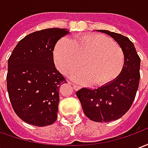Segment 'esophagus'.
I'll list each match as a JSON object with an SVG mask.
<instances>
[{
    "label": "esophagus",
    "instance_id": "esophagus-1",
    "mask_svg": "<svg viewBox=\"0 0 148 148\" xmlns=\"http://www.w3.org/2000/svg\"><path fill=\"white\" fill-rule=\"evenodd\" d=\"M73 88H74V90H77L80 89V87L78 86H76V85H73Z\"/></svg>",
    "mask_w": 148,
    "mask_h": 148
}]
</instances>
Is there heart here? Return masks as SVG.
<instances>
[{"instance_id": "1", "label": "heart", "mask_w": 148, "mask_h": 148, "mask_svg": "<svg viewBox=\"0 0 148 148\" xmlns=\"http://www.w3.org/2000/svg\"><path fill=\"white\" fill-rule=\"evenodd\" d=\"M54 61L61 73L68 74L81 67L85 61L86 70L72 75L82 84L97 86L109 84L121 74L125 63L123 50L109 37L101 35H86L74 42L64 37L54 51Z\"/></svg>"}]
</instances>
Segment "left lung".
Here are the masks:
<instances>
[{
    "label": "left lung",
    "instance_id": "left-lung-1",
    "mask_svg": "<svg viewBox=\"0 0 148 148\" xmlns=\"http://www.w3.org/2000/svg\"><path fill=\"white\" fill-rule=\"evenodd\" d=\"M114 39L125 56L121 74L97 89L82 88L77 94L85 115L91 121L107 123L123 116L130 109L139 87L140 58L127 37L108 30H97Z\"/></svg>",
    "mask_w": 148,
    "mask_h": 148
}]
</instances>
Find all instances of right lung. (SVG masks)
<instances>
[{
    "label": "right lung",
    "mask_w": 148,
    "mask_h": 148,
    "mask_svg": "<svg viewBox=\"0 0 148 148\" xmlns=\"http://www.w3.org/2000/svg\"><path fill=\"white\" fill-rule=\"evenodd\" d=\"M65 28L35 32L18 42L8 61L7 89L15 112L27 124L44 127L57 120L59 89L65 78L54 63L53 51Z\"/></svg>",
    "instance_id": "right-lung-1"
}]
</instances>
